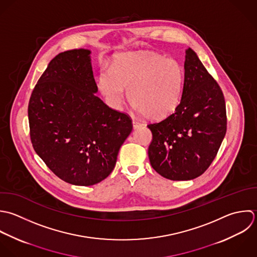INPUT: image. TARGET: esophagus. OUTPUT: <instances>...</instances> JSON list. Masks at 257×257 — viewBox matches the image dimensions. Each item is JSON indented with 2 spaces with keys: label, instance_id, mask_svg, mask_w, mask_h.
Listing matches in <instances>:
<instances>
[{
  "label": "esophagus",
  "instance_id": "obj_1",
  "mask_svg": "<svg viewBox=\"0 0 257 257\" xmlns=\"http://www.w3.org/2000/svg\"><path fill=\"white\" fill-rule=\"evenodd\" d=\"M132 124H133V128H134V129H137V128L143 126V123H141V122H139V121H137V120H133V121H132Z\"/></svg>",
  "mask_w": 257,
  "mask_h": 257
}]
</instances>
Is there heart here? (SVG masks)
<instances>
[{"mask_svg":"<svg viewBox=\"0 0 257 257\" xmlns=\"http://www.w3.org/2000/svg\"><path fill=\"white\" fill-rule=\"evenodd\" d=\"M184 87V68L173 58L156 53H126L98 77V88L107 102L119 107L128 90L135 109L152 120H161L178 107Z\"/></svg>","mask_w":257,"mask_h":257,"instance_id":"heart-1","label":"heart"}]
</instances>
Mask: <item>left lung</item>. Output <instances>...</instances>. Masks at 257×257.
Segmentation results:
<instances>
[{
  "instance_id": "1",
  "label": "left lung",
  "mask_w": 257,
  "mask_h": 257,
  "mask_svg": "<svg viewBox=\"0 0 257 257\" xmlns=\"http://www.w3.org/2000/svg\"><path fill=\"white\" fill-rule=\"evenodd\" d=\"M181 101L165 119L150 123L148 156L153 169L170 180H191L214 160L226 133V107L221 88L196 53L185 51Z\"/></svg>"
}]
</instances>
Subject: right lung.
<instances>
[{"instance_id": "1", "label": "right lung", "mask_w": 257, "mask_h": 257, "mask_svg": "<svg viewBox=\"0 0 257 257\" xmlns=\"http://www.w3.org/2000/svg\"><path fill=\"white\" fill-rule=\"evenodd\" d=\"M90 53L74 49L52 59L28 106L34 150L56 176L80 186L109 176L133 128L128 114L95 95Z\"/></svg>"}]
</instances>
